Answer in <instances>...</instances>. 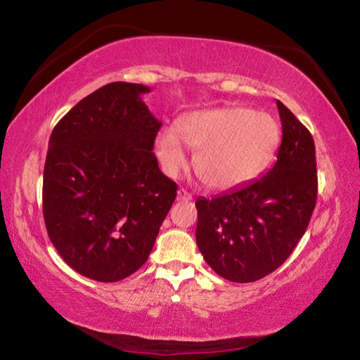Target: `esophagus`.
<instances>
[{"mask_svg":"<svg viewBox=\"0 0 360 360\" xmlns=\"http://www.w3.org/2000/svg\"><path fill=\"white\" fill-rule=\"evenodd\" d=\"M193 195L191 192H187L186 188H179L178 191V202H192Z\"/></svg>","mask_w":360,"mask_h":360,"instance_id":"esophagus-1","label":"esophagus"}]
</instances>
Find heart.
I'll return each mask as SVG.
<instances>
[{"mask_svg": "<svg viewBox=\"0 0 360 360\" xmlns=\"http://www.w3.org/2000/svg\"><path fill=\"white\" fill-rule=\"evenodd\" d=\"M281 141L279 124L266 112L217 108L187 114L178 127L157 133L155 152L168 174L188 163L184 145L198 150L195 172L212 191H233L264 172Z\"/></svg>", "mask_w": 360, "mask_h": 360, "instance_id": "obj_1", "label": "heart"}]
</instances>
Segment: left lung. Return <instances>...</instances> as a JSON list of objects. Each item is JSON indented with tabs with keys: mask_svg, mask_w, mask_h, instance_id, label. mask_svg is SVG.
I'll list each match as a JSON object with an SVG mask.
<instances>
[{
	"mask_svg": "<svg viewBox=\"0 0 360 360\" xmlns=\"http://www.w3.org/2000/svg\"><path fill=\"white\" fill-rule=\"evenodd\" d=\"M283 139L276 163L262 178L214 198H198L195 238L212 270L252 283L281 266L308 229L318 198L314 141L276 101Z\"/></svg>",
	"mask_w": 360,
	"mask_h": 360,
	"instance_id": "1",
	"label": "left lung"
}]
</instances>
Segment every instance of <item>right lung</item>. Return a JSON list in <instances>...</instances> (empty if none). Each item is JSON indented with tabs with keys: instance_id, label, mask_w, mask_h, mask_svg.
<instances>
[{
	"instance_id": "1",
	"label": "right lung",
	"mask_w": 360,
	"mask_h": 360,
	"mask_svg": "<svg viewBox=\"0 0 360 360\" xmlns=\"http://www.w3.org/2000/svg\"><path fill=\"white\" fill-rule=\"evenodd\" d=\"M141 84L103 85L53 129L42 182L52 245L72 270L100 283L144 265L178 186L158 168L162 122L141 100Z\"/></svg>"
}]
</instances>
